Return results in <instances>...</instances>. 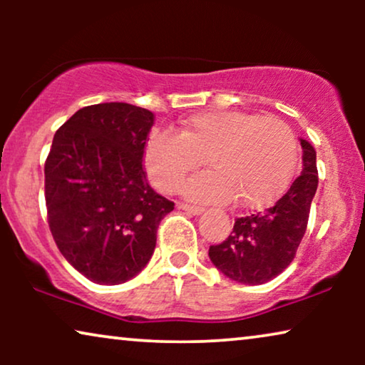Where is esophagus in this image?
<instances>
[{"label":"esophagus","instance_id":"34e87169","mask_svg":"<svg viewBox=\"0 0 365 365\" xmlns=\"http://www.w3.org/2000/svg\"><path fill=\"white\" fill-rule=\"evenodd\" d=\"M179 209H182V211H186L189 214H192V216H199V214H202V207L199 206H191V204H179Z\"/></svg>","mask_w":365,"mask_h":365}]
</instances>
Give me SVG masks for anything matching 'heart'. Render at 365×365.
I'll use <instances>...</instances> for the list:
<instances>
[{"mask_svg": "<svg viewBox=\"0 0 365 365\" xmlns=\"http://www.w3.org/2000/svg\"><path fill=\"white\" fill-rule=\"evenodd\" d=\"M204 158L211 171L191 179L182 192L199 202L257 207L276 199L294 176L297 141L277 118L244 111H209L189 116L181 134L159 133L144 149V166L164 192L181 187Z\"/></svg>", "mask_w": 365, "mask_h": 365, "instance_id": "b5f03b06", "label": "heart"}]
</instances>
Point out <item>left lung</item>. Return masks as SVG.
<instances>
[{"instance_id": "8db88e82", "label": "left lung", "mask_w": 365, "mask_h": 365, "mask_svg": "<svg viewBox=\"0 0 365 365\" xmlns=\"http://www.w3.org/2000/svg\"><path fill=\"white\" fill-rule=\"evenodd\" d=\"M302 171L266 211L237 217L232 232L209 247V259L231 281L259 286L277 277L296 256L317 191L316 149L301 139Z\"/></svg>"}]
</instances>
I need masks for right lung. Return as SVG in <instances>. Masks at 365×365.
<instances>
[{"label": "right lung", "instance_id": "1", "mask_svg": "<svg viewBox=\"0 0 365 365\" xmlns=\"http://www.w3.org/2000/svg\"><path fill=\"white\" fill-rule=\"evenodd\" d=\"M154 114L128 103L79 109L58 129L44 164V197L54 242L96 284L138 276L174 202L148 184L144 146Z\"/></svg>", "mask_w": 365, "mask_h": 365}]
</instances>
